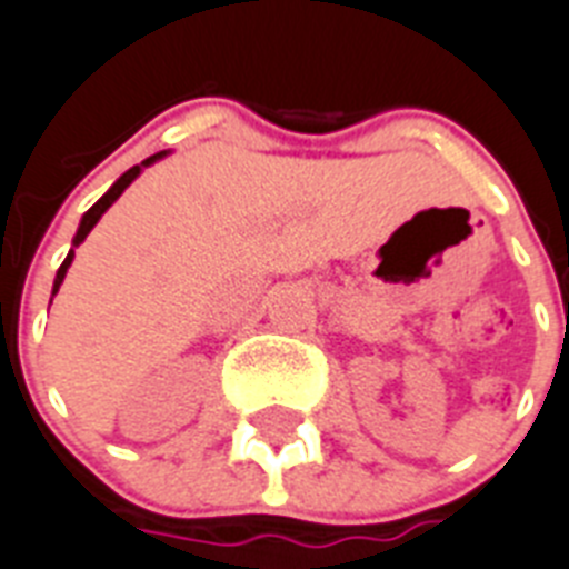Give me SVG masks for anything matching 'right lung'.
Listing matches in <instances>:
<instances>
[{
  "instance_id": "right-lung-1",
  "label": "right lung",
  "mask_w": 569,
  "mask_h": 569,
  "mask_svg": "<svg viewBox=\"0 0 569 569\" xmlns=\"http://www.w3.org/2000/svg\"><path fill=\"white\" fill-rule=\"evenodd\" d=\"M161 156H164V152H156V156H150V159L147 161H141V164H136V167H130V170H127V173L121 176V179L114 181L112 188L107 190V193L100 196L98 202L92 204V208H89V211H86V217H83V222H80V228H78V233H74V246H78V242H83L86 240V233L92 231L94 228V222H98L100 217H103V211H107L109 204L114 202V199H118V196L123 193V190L130 188V181L136 179L138 173H141V167H147V164H152V161L156 159H161ZM71 251H69V257H66L63 260V266H60V271H57V280H54V295H57V289H60V283H63V277H66V271H69V266H71Z\"/></svg>"
}]
</instances>
